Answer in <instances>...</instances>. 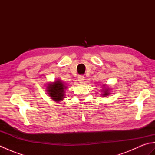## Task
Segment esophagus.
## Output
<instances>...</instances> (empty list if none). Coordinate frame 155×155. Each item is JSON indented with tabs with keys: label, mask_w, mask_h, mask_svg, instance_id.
<instances>
[{
	"label": "esophagus",
	"mask_w": 155,
	"mask_h": 155,
	"mask_svg": "<svg viewBox=\"0 0 155 155\" xmlns=\"http://www.w3.org/2000/svg\"><path fill=\"white\" fill-rule=\"evenodd\" d=\"M78 82H79V83H83L84 81V76H79L78 78Z\"/></svg>",
	"instance_id": "1"
}]
</instances>
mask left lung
<instances>
[{
  "label": "left lung",
  "instance_id": "left-lung-1",
  "mask_svg": "<svg viewBox=\"0 0 155 155\" xmlns=\"http://www.w3.org/2000/svg\"><path fill=\"white\" fill-rule=\"evenodd\" d=\"M102 93H101V96L103 97H107L109 95L110 91V88L109 87H108L106 84H103V89L101 90Z\"/></svg>",
  "mask_w": 155,
  "mask_h": 155
}]
</instances>
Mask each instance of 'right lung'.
<instances>
[{"label": "right lung", "instance_id": "right-lung-1", "mask_svg": "<svg viewBox=\"0 0 155 155\" xmlns=\"http://www.w3.org/2000/svg\"><path fill=\"white\" fill-rule=\"evenodd\" d=\"M67 87L61 79H57L54 82L48 83L46 88L47 94L51 99L57 102H60L65 98V91Z\"/></svg>", "mask_w": 155, "mask_h": 155}]
</instances>
